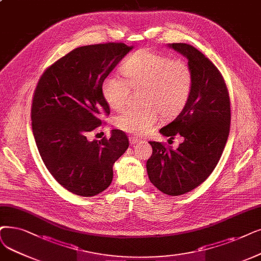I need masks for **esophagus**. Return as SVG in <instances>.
I'll use <instances>...</instances> for the list:
<instances>
[{
	"label": "esophagus",
	"mask_w": 261,
	"mask_h": 261,
	"mask_svg": "<svg viewBox=\"0 0 261 261\" xmlns=\"http://www.w3.org/2000/svg\"><path fill=\"white\" fill-rule=\"evenodd\" d=\"M138 142H140V139H138V138H135V137H129V143L130 144H137Z\"/></svg>",
	"instance_id": "1"
}]
</instances>
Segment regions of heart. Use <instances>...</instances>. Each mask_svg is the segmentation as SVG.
Returning <instances> with one entry per match:
<instances>
[{"instance_id":"1","label":"heart","mask_w":261,"mask_h":261,"mask_svg":"<svg viewBox=\"0 0 261 261\" xmlns=\"http://www.w3.org/2000/svg\"><path fill=\"white\" fill-rule=\"evenodd\" d=\"M125 79L108 75L101 82V94L107 105L119 110L124 107L130 89L141 93L140 109H127L114 118V125L135 136H143L159 123L160 114L166 121L176 118L189 101L194 76L182 61L142 49L135 52L121 66Z\"/></svg>"}]
</instances>
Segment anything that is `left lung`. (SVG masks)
<instances>
[{"label":"left lung","mask_w":261,"mask_h":261,"mask_svg":"<svg viewBox=\"0 0 261 261\" xmlns=\"http://www.w3.org/2000/svg\"><path fill=\"white\" fill-rule=\"evenodd\" d=\"M168 46L189 61L194 85L185 108L160 130L169 141L181 136L183 142L173 150L150 141L147 171L156 189L180 196L204 182L220 161L230 129V98L220 70L199 50L183 43Z\"/></svg>","instance_id":"obj_1"}]
</instances>
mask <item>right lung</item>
<instances>
[{
	"label": "right lung",
	"instance_id": "obj_1",
	"mask_svg": "<svg viewBox=\"0 0 261 261\" xmlns=\"http://www.w3.org/2000/svg\"><path fill=\"white\" fill-rule=\"evenodd\" d=\"M123 43L76 48L41 75L31 119L38 152L52 176L70 193L92 197L105 191L112 167L128 148V138L112 129L110 138L89 140L110 109L101 82L133 49Z\"/></svg>",
	"mask_w": 261,
	"mask_h": 261
}]
</instances>
